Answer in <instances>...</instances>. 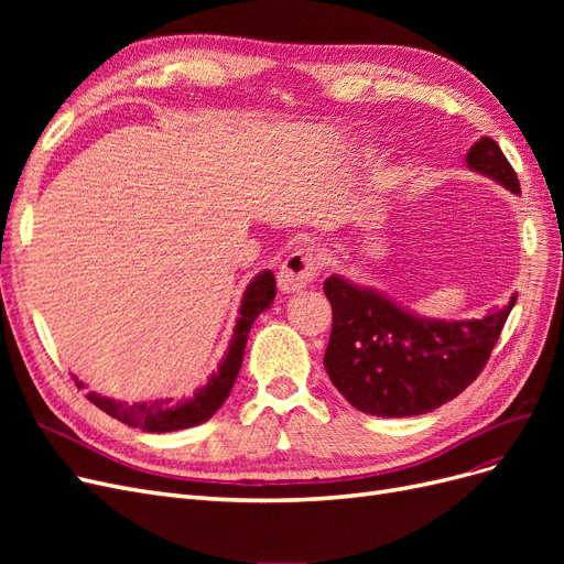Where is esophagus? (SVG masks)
<instances>
[{
	"label": "esophagus",
	"mask_w": 564,
	"mask_h": 564,
	"mask_svg": "<svg viewBox=\"0 0 564 564\" xmlns=\"http://www.w3.org/2000/svg\"><path fill=\"white\" fill-rule=\"evenodd\" d=\"M319 256L311 249H296L294 253H289L278 272L280 289L284 294L301 292V289L315 282V278L319 275Z\"/></svg>",
	"instance_id": "obj_1"
}]
</instances>
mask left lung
Masks as SVG:
<instances>
[{
  "label": "left lung",
  "mask_w": 564,
  "mask_h": 564,
  "mask_svg": "<svg viewBox=\"0 0 564 564\" xmlns=\"http://www.w3.org/2000/svg\"><path fill=\"white\" fill-rule=\"evenodd\" d=\"M470 169L520 195V181L497 141L482 135L468 152ZM332 334L324 369L355 409L373 416H419L460 395L485 369L516 296L482 319L431 322L357 289L324 280Z\"/></svg>",
  "instance_id": "8db88e82"
}]
</instances>
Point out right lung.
<instances>
[{
    "label": "right lung",
    "instance_id": "right-lung-1",
    "mask_svg": "<svg viewBox=\"0 0 564 564\" xmlns=\"http://www.w3.org/2000/svg\"><path fill=\"white\" fill-rule=\"evenodd\" d=\"M275 286H278L275 275H272L270 270L261 272V275L249 284V289L245 292V299H242L240 319H237L235 336L230 340L226 360L220 362L218 371L209 379V383L195 392V398L183 400V402L155 400V402L124 404V402H117L110 398H100V395H96V392H87V400L94 402L98 409H104V412L110 414L112 419L131 425V429H141L148 433L181 431V429H191V425L207 421L230 395L232 383L242 367V355H245L251 324L265 308H270L272 299H275V294H278ZM77 386L82 388V383H77Z\"/></svg>",
    "mask_w": 564,
    "mask_h": 564
}]
</instances>
